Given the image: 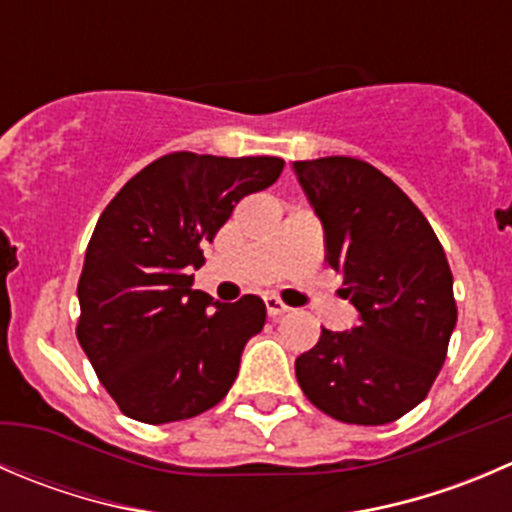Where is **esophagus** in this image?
I'll return each instance as SVG.
<instances>
[{
	"mask_svg": "<svg viewBox=\"0 0 512 512\" xmlns=\"http://www.w3.org/2000/svg\"><path fill=\"white\" fill-rule=\"evenodd\" d=\"M265 307H267V315H270L272 320H275V317H280V315H285V312L290 310V307H287L285 302H282L280 297H275V295H265Z\"/></svg>",
	"mask_w": 512,
	"mask_h": 512,
	"instance_id": "34e87169",
	"label": "esophagus"
}]
</instances>
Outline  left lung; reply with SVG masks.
<instances>
[{"label": "left lung", "mask_w": 512, "mask_h": 512, "mask_svg": "<svg viewBox=\"0 0 512 512\" xmlns=\"http://www.w3.org/2000/svg\"><path fill=\"white\" fill-rule=\"evenodd\" d=\"M292 170L357 310L350 330L322 327L295 360L297 382L340 423H393L423 403L448 355L458 322L448 257L413 200L367 162L320 157Z\"/></svg>", "instance_id": "left-lung-1"}]
</instances>
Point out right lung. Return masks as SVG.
Wrapping results in <instances>:
<instances>
[{
    "mask_svg": "<svg viewBox=\"0 0 512 512\" xmlns=\"http://www.w3.org/2000/svg\"><path fill=\"white\" fill-rule=\"evenodd\" d=\"M280 157L172 152L104 207L77 285V340L127 418L162 425L215 408L235 382L265 302L192 290L237 202L277 182Z\"/></svg>",
    "mask_w": 512,
    "mask_h": 512,
    "instance_id": "add662e5",
    "label": "right lung"
}]
</instances>
